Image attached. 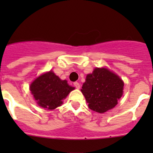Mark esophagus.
Listing matches in <instances>:
<instances>
[{"instance_id": "esophagus-1", "label": "esophagus", "mask_w": 153, "mask_h": 153, "mask_svg": "<svg viewBox=\"0 0 153 153\" xmlns=\"http://www.w3.org/2000/svg\"><path fill=\"white\" fill-rule=\"evenodd\" d=\"M74 86H75V87L76 89H79V88H80V85H79V83H78V82H74Z\"/></svg>"}]
</instances>
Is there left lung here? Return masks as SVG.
Returning <instances> with one entry per match:
<instances>
[{
  "label": "left lung",
  "instance_id": "obj_1",
  "mask_svg": "<svg viewBox=\"0 0 153 153\" xmlns=\"http://www.w3.org/2000/svg\"><path fill=\"white\" fill-rule=\"evenodd\" d=\"M124 83L118 76L106 68H96L86 76L81 92L90 109L103 113L117 106L122 97Z\"/></svg>",
  "mask_w": 153,
  "mask_h": 153
}]
</instances>
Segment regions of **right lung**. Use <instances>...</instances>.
Wrapping results in <instances>:
<instances>
[{"instance_id":"1","label":"right lung","mask_w":153,"mask_h":153,"mask_svg":"<svg viewBox=\"0 0 153 153\" xmlns=\"http://www.w3.org/2000/svg\"><path fill=\"white\" fill-rule=\"evenodd\" d=\"M37 104L47 109L60 106L74 87L69 86L67 80H61L52 71L36 78L30 86Z\"/></svg>"}]
</instances>
